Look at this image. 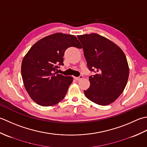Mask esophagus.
I'll return each instance as SVG.
<instances>
[{
	"instance_id": "obj_1",
	"label": "esophagus",
	"mask_w": 147,
	"mask_h": 147,
	"mask_svg": "<svg viewBox=\"0 0 147 147\" xmlns=\"http://www.w3.org/2000/svg\"><path fill=\"white\" fill-rule=\"evenodd\" d=\"M82 78H83V76H80L78 77H75V79H76L77 80H81Z\"/></svg>"
}]
</instances>
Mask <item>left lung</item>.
<instances>
[{"instance_id": "1", "label": "left lung", "mask_w": 147, "mask_h": 147, "mask_svg": "<svg viewBox=\"0 0 147 147\" xmlns=\"http://www.w3.org/2000/svg\"><path fill=\"white\" fill-rule=\"evenodd\" d=\"M80 41L90 71V86L84 94L89 100L100 105L113 103L127 84L129 69L125 54L113 42L97 34L77 36Z\"/></svg>"}]
</instances>
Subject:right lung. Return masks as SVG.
<instances>
[{"instance_id": "obj_1", "label": "right lung", "mask_w": 147, "mask_h": 147, "mask_svg": "<svg viewBox=\"0 0 147 147\" xmlns=\"http://www.w3.org/2000/svg\"><path fill=\"white\" fill-rule=\"evenodd\" d=\"M70 47L81 48V45L73 35L56 33L37 41L23 58L24 86L30 97L39 105H55L67 94L73 77L56 71L63 65V57Z\"/></svg>"}]
</instances>
